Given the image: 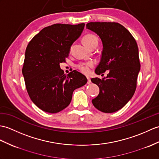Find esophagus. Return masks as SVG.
I'll list each match as a JSON object with an SVG mask.
<instances>
[{
	"label": "esophagus",
	"mask_w": 159,
	"mask_h": 159,
	"mask_svg": "<svg viewBox=\"0 0 159 159\" xmlns=\"http://www.w3.org/2000/svg\"><path fill=\"white\" fill-rule=\"evenodd\" d=\"M87 84H90L91 83L90 78H89V77H87Z\"/></svg>",
	"instance_id": "34e87169"
}]
</instances>
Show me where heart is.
<instances>
[{
  "instance_id": "b5f03b06",
  "label": "heart",
  "mask_w": 159,
  "mask_h": 159,
  "mask_svg": "<svg viewBox=\"0 0 159 159\" xmlns=\"http://www.w3.org/2000/svg\"><path fill=\"white\" fill-rule=\"evenodd\" d=\"M83 43L85 46L89 48L92 45H95V44L98 43V39L96 36L93 34H87L83 36ZM94 66V62L93 61H87V62H82L80 63L76 66L77 68L79 70L85 75H88L91 71V68H92Z\"/></svg>"
}]
</instances>
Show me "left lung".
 <instances>
[{
    "mask_svg": "<svg viewBox=\"0 0 159 159\" xmlns=\"http://www.w3.org/2000/svg\"><path fill=\"white\" fill-rule=\"evenodd\" d=\"M86 28L96 33L103 45L95 73L104 75L108 70L102 79H91L99 88V93L92 103L102 112H116L130 100L137 87L140 70L137 43L129 30L116 22H90Z\"/></svg>",
    "mask_w": 159,
    "mask_h": 159,
    "instance_id": "1",
    "label": "left lung"
}]
</instances>
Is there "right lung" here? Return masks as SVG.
<instances>
[{"mask_svg": "<svg viewBox=\"0 0 159 159\" xmlns=\"http://www.w3.org/2000/svg\"><path fill=\"white\" fill-rule=\"evenodd\" d=\"M84 27V23L55 24L44 28L28 43L22 74L31 100L43 111H61L70 103L73 91L87 82L83 74L73 70L66 75L60 66Z\"/></svg>", "mask_w": 159, "mask_h": 159, "instance_id": "add662e5", "label": "right lung"}]
</instances>
